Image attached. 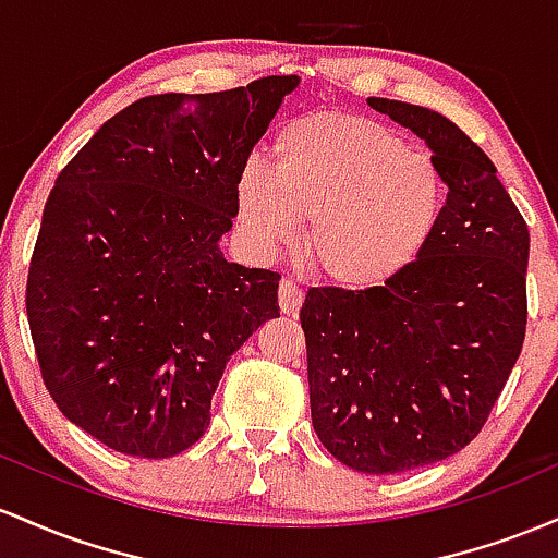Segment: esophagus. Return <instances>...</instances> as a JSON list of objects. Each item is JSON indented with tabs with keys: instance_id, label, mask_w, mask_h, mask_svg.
I'll return each instance as SVG.
<instances>
[{
	"instance_id": "34e87169",
	"label": "esophagus",
	"mask_w": 558,
	"mask_h": 558,
	"mask_svg": "<svg viewBox=\"0 0 558 558\" xmlns=\"http://www.w3.org/2000/svg\"><path fill=\"white\" fill-rule=\"evenodd\" d=\"M300 305H303V290L295 284L292 279H281L279 281V308L281 313H287V316H295L300 311Z\"/></svg>"
}]
</instances>
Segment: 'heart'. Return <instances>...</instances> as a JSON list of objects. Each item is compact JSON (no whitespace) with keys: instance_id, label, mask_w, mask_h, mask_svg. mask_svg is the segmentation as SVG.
Listing matches in <instances>:
<instances>
[{"instance_id":"heart-1","label":"heart","mask_w":558,"mask_h":558,"mask_svg":"<svg viewBox=\"0 0 558 558\" xmlns=\"http://www.w3.org/2000/svg\"><path fill=\"white\" fill-rule=\"evenodd\" d=\"M236 221L258 253L305 229L322 279L374 290L422 258L440 227L448 181L429 155L363 116L311 112L277 136V171L253 158L236 177Z\"/></svg>"}]
</instances>
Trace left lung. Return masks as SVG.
<instances>
[{
    "label": "left lung",
    "mask_w": 558,
    "mask_h": 558,
    "mask_svg": "<svg viewBox=\"0 0 558 558\" xmlns=\"http://www.w3.org/2000/svg\"><path fill=\"white\" fill-rule=\"evenodd\" d=\"M411 129L448 181L414 266L374 290L313 287L300 308L311 418L337 461L400 474L480 435L522 353L530 231L496 166L440 112L368 97Z\"/></svg>",
    "instance_id": "1"
}]
</instances>
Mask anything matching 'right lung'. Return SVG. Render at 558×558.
Returning a JSON list of instances; mask_svg holds the SVG:
<instances>
[{
	"instance_id": "add662e5",
	"label": "right lung",
	"mask_w": 558,
	"mask_h": 558,
	"mask_svg": "<svg viewBox=\"0 0 558 558\" xmlns=\"http://www.w3.org/2000/svg\"><path fill=\"white\" fill-rule=\"evenodd\" d=\"M298 76L155 94L112 116L44 205L26 311L44 385L99 442L168 459L203 437L279 274L223 258L236 177Z\"/></svg>"
}]
</instances>
